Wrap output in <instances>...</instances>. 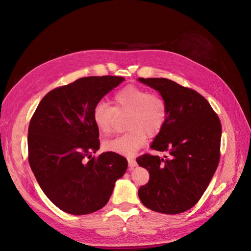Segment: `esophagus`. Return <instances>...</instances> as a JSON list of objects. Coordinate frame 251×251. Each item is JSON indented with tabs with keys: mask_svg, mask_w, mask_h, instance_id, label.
I'll use <instances>...</instances> for the list:
<instances>
[{
	"mask_svg": "<svg viewBox=\"0 0 251 251\" xmlns=\"http://www.w3.org/2000/svg\"><path fill=\"white\" fill-rule=\"evenodd\" d=\"M136 165H137V163H136L134 159H128V170L132 171Z\"/></svg>",
	"mask_w": 251,
	"mask_h": 251,
	"instance_id": "esophagus-1",
	"label": "esophagus"
}]
</instances>
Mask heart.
<instances>
[{
    "mask_svg": "<svg viewBox=\"0 0 251 251\" xmlns=\"http://www.w3.org/2000/svg\"><path fill=\"white\" fill-rule=\"evenodd\" d=\"M115 109L107 101L97 102L92 110V120L102 135L109 136L115 127L117 113H128L127 133L105 141V150L119 155L132 157L147 143L149 137L160 133L168 117V108L163 98L151 94L149 90L130 85L119 90L114 96Z\"/></svg>",
    "mask_w": 251,
    "mask_h": 251,
    "instance_id": "b5f03b06",
    "label": "heart"
}]
</instances>
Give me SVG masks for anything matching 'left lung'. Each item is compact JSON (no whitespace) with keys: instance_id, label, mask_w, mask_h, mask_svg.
Masks as SVG:
<instances>
[{"instance_id":"8db88e82","label":"left lung","mask_w":251,"mask_h":251,"mask_svg":"<svg viewBox=\"0 0 251 251\" xmlns=\"http://www.w3.org/2000/svg\"><path fill=\"white\" fill-rule=\"evenodd\" d=\"M138 81L156 90L166 103L165 125L151 149L170 154V159L149 154L136 159L150 174L139 199L154 211L181 214L199 201L217 170L221 123L209 102L192 89L168 78Z\"/></svg>"}]
</instances>
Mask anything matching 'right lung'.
Segmentation results:
<instances>
[{
	"instance_id": "add662e5",
	"label": "right lung",
	"mask_w": 251,
	"mask_h": 251,
	"mask_svg": "<svg viewBox=\"0 0 251 251\" xmlns=\"http://www.w3.org/2000/svg\"><path fill=\"white\" fill-rule=\"evenodd\" d=\"M124 80L89 76L56 88L43 98L30 120V168L48 199L68 214L102 208L127 169L126 159L113 151L92 158L100 150L92 110Z\"/></svg>"
}]
</instances>
